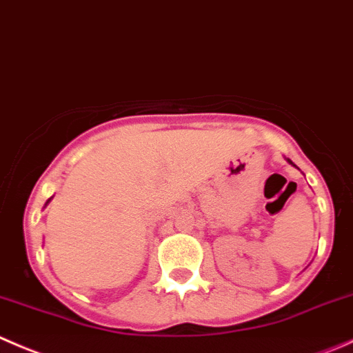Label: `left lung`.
Returning a JSON list of instances; mask_svg holds the SVG:
<instances>
[{
    "mask_svg": "<svg viewBox=\"0 0 353 353\" xmlns=\"http://www.w3.org/2000/svg\"><path fill=\"white\" fill-rule=\"evenodd\" d=\"M288 163H292V161H290V159H288Z\"/></svg>",
    "mask_w": 353,
    "mask_h": 353,
    "instance_id": "1",
    "label": "left lung"
}]
</instances>
